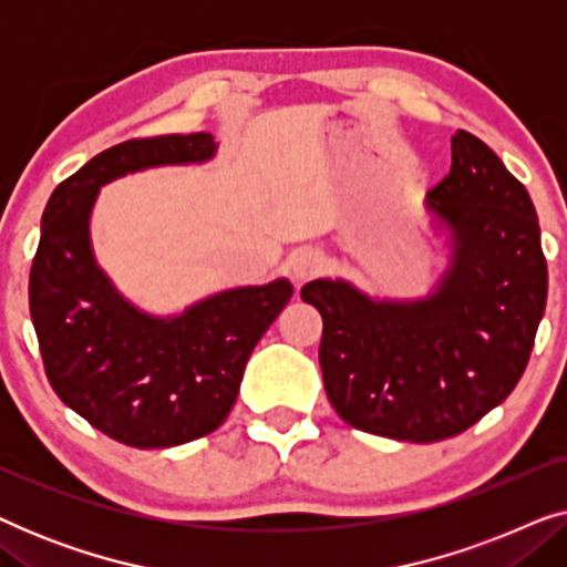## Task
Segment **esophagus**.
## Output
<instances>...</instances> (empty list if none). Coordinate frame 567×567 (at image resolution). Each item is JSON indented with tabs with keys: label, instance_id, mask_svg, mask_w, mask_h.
<instances>
[{
	"label": "esophagus",
	"instance_id": "34e87169",
	"mask_svg": "<svg viewBox=\"0 0 567 567\" xmlns=\"http://www.w3.org/2000/svg\"><path fill=\"white\" fill-rule=\"evenodd\" d=\"M322 268H324V255L320 250H312V247L299 250L291 260V274L297 281H309V278H315Z\"/></svg>",
	"mask_w": 567,
	"mask_h": 567
}]
</instances>
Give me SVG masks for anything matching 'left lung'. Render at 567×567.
I'll list each match as a JSON object with an SVG mask.
<instances>
[{
    "mask_svg": "<svg viewBox=\"0 0 567 567\" xmlns=\"http://www.w3.org/2000/svg\"><path fill=\"white\" fill-rule=\"evenodd\" d=\"M449 231L446 274L423 299H371L317 278L320 367L353 429L431 444L467 431L514 392L547 305V262L529 193L491 146L452 136V169L425 196Z\"/></svg>",
    "mask_w": 567,
    "mask_h": 567,
    "instance_id": "1",
    "label": "left lung"
}]
</instances>
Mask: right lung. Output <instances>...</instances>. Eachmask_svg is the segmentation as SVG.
<instances>
[{"instance_id": "obj_1", "label": "right lung", "mask_w": 567, "mask_h": 567, "mask_svg": "<svg viewBox=\"0 0 567 567\" xmlns=\"http://www.w3.org/2000/svg\"><path fill=\"white\" fill-rule=\"evenodd\" d=\"M214 154L206 131L131 138L92 157L45 204L30 268V317L45 377L64 405L126 446H181L219 429L252 348L293 293L278 278L154 317L123 299L97 266L90 214L105 183Z\"/></svg>"}]
</instances>
